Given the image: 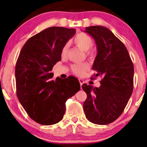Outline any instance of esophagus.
I'll use <instances>...</instances> for the list:
<instances>
[{"instance_id":"34e87169","label":"esophagus","mask_w":147,"mask_h":147,"mask_svg":"<svg viewBox=\"0 0 147 147\" xmlns=\"http://www.w3.org/2000/svg\"><path fill=\"white\" fill-rule=\"evenodd\" d=\"M79 82H80V86H82V84L84 83V81L82 79H79Z\"/></svg>"}]
</instances>
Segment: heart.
<instances>
[{"mask_svg": "<svg viewBox=\"0 0 147 147\" xmlns=\"http://www.w3.org/2000/svg\"><path fill=\"white\" fill-rule=\"evenodd\" d=\"M73 43L76 47L85 51V55L90 61H93L96 57V51L92 46L93 45V39L89 35L83 32L78 33L73 39ZM69 51V44L65 43L61 48V56L62 58L67 57ZM89 69V65L87 63L74 64L71 66V72L76 76H83Z\"/></svg>", "mask_w": 147, "mask_h": 147, "instance_id": "obj_1", "label": "heart"}]
</instances>
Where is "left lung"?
<instances>
[{"instance_id":"obj_1","label":"left lung","mask_w":147,"mask_h":147,"mask_svg":"<svg viewBox=\"0 0 147 147\" xmlns=\"http://www.w3.org/2000/svg\"><path fill=\"white\" fill-rule=\"evenodd\" d=\"M85 32L94 38L97 46L92 67L97 71L94 78L102 79L99 88L82 85L87 94L84 110L90 122L104 125L121 115L132 95L134 65L125 45L107 28L92 26L86 27Z\"/></svg>"}]
</instances>
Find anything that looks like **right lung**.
I'll return each mask as SVG.
<instances>
[{"instance_id": "obj_1", "label": "right lung", "mask_w": 147, "mask_h": 147, "mask_svg": "<svg viewBox=\"0 0 147 147\" xmlns=\"http://www.w3.org/2000/svg\"><path fill=\"white\" fill-rule=\"evenodd\" d=\"M75 29L51 27L30 38L20 51L15 67L17 96L32 120L43 125L59 122L65 102L80 90L77 78L52 79L51 71L60 61L61 50Z\"/></svg>"}]
</instances>
